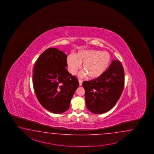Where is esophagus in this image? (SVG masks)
<instances>
[{
    "mask_svg": "<svg viewBox=\"0 0 154 154\" xmlns=\"http://www.w3.org/2000/svg\"><path fill=\"white\" fill-rule=\"evenodd\" d=\"M78 81L79 82V85H80V86H82V80H80V79H79Z\"/></svg>",
    "mask_w": 154,
    "mask_h": 154,
    "instance_id": "esophagus-1",
    "label": "esophagus"
}]
</instances>
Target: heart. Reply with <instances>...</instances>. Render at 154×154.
Listing matches in <instances>:
<instances>
[{"label":"heart","mask_w":154,"mask_h":154,"mask_svg":"<svg viewBox=\"0 0 154 154\" xmlns=\"http://www.w3.org/2000/svg\"><path fill=\"white\" fill-rule=\"evenodd\" d=\"M111 61V56L106 52H102L96 50L82 51L75 56L70 54L67 57L66 62L69 72L75 74L82 65V71L80 73V76L87 75L88 78L95 79L103 74Z\"/></svg>","instance_id":"1"}]
</instances>
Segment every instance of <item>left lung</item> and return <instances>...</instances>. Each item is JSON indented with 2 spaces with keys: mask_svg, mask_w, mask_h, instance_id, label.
<instances>
[{
  "mask_svg": "<svg viewBox=\"0 0 154 154\" xmlns=\"http://www.w3.org/2000/svg\"><path fill=\"white\" fill-rule=\"evenodd\" d=\"M85 102L90 111L102 114L114 107L125 86V72L121 63L113 60L108 69L98 78L84 81Z\"/></svg>",
  "mask_w": 154,
  "mask_h": 154,
  "instance_id": "left-lung-1",
  "label": "left lung"
}]
</instances>
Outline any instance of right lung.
Segmentation results:
<instances>
[{"label": "right lung", "instance_id": "obj_1", "mask_svg": "<svg viewBox=\"0 0 154 154\" xmlns=\"http://www.w3.org/2000/svg\"><path fill=\"white\" fill-rule=\"evenodd\" d=\"M67 55L54 48H49L40 55L33 68L32 82L36 97L48 111L59 114L67 111L79 82L70 74Z\"/></svg>", "mask_w": 154, "mask_h": 154}]
</instances>
